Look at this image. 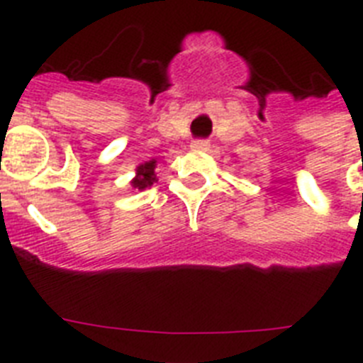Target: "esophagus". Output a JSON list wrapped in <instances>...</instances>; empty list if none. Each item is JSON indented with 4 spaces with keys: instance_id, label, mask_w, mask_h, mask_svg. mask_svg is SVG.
I'll return each mask as SVG.
<instances>
[{
    "instance_id": "34e87169",
    "label": "esophagus",
    "mask_w": 363,
    "mask_h": 363,
    "mask_svg": "<svg viewBox=\"0 0 363 363\" xmlns=\"http://www.w3.org/2000/svg\"><path fill=\"white\" fill-rule=\"evenodd\" d=\"M192 150H207L209 149V142H205V140H196V142H192L191 145Z\"/></svg>"
}]
</instances>
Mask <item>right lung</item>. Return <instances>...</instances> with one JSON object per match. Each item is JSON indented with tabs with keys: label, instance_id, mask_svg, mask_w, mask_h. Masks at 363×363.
Returning <instances> with one entry per match:
<instances>
[{
	"label": "right lung",
	"instance_id": "add662e5",
	"mask_svg": "<svg viewBox=\"0 0 363 363\" xmlns=\"http://www.w3.org/2000/svg\"><path fill=\"white\" fill-rule=\"evenodd\" d=\"M154 169H156V160H150V162L142 163V165L136 167V176L130 182L134 189L138 191H143V189L150 187V185L156 182V174H154Z\"/></svg>",
	"mask_w": 363,
	"mask_h": 363
}]
</instances>
